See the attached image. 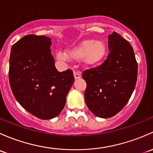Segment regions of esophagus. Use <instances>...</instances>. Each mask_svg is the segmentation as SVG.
<instances>
[{
	"label": "esophagus",
	"mask_w": 153,
	"mask_h": 153,
	"mask_svg": "<svg viewBox=\"0 0 153 153\" xmlns=\"http://www.w3.org/2000/svg\"><path fill=\"white\" fill-rule=\"evenodd\" d=\"M74 75L75 79H79L80 77H81V74H80L79 72L76 71H74Z\"/></svg>",
	"instance_id": "34e87169"
}]
</instances>
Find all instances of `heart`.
<instances>
[{
	"label": "heart",
	"instance_id": "obj_1",
	"mask_svg": "<svg viewBox=\"0 0 153 153\" xmlns=\"http://www.w3.org/2000/svg\"><path fill=\"white\" fill-rule=\"evenodd\" d=\"M107 55V46L105 43L100 40H87L72 50L67 52V56L74 59H79L82 58V64L86 67H94L103 62ZM65 53L57 52L56 59L60 61L67 59Z\"/></svg>",
	"mask_w": 153,
	"mask_h": 153
}]
</instances>
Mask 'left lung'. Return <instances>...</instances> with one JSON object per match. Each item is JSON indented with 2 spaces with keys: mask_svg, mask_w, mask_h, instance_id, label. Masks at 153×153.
<instances>
[{
  "mask_svg": "<svg viewBox=\"0 0 153 153\" xmlns=\"http://www.w3.org/2000/svg\"><path fill=\"white\" fill-rule=\"evenodd\" d=\"M109 54L98 67L84 71L85 100L88 109L100 118L117 114L130 100L137 81L138 64L133 47L118 33L108 36Z\"/></svg>",
  "mask_w": 153,
  "mask_h": 153,
  "instance_id": "8db88e82",
  "label": "left lung"
}]
</instances>
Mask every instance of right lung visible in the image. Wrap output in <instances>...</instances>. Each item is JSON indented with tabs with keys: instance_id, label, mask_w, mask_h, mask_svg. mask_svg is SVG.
I'll use <instances>...</instances> for the list:
<instances>
[{
	"instance_id": "1",
	"label": "right lung",
	"mask_w": 153,
	"mask_h": 153,
	"mask_svg": "<svg viewBox=\"0 0 153 153\" xmlns=\"http://www.w3.org/2000/svg\"><path fill=\"white\" fill-rule=\"evenodd\" d=\"M51 40L45 36H24L12 45L9 59V84L14 97L40 119H53L60 113L74 81L71 70H56Z\"/></svg>"
}]
</instances>
